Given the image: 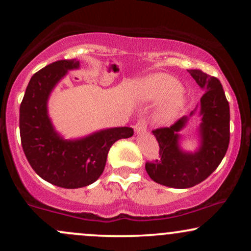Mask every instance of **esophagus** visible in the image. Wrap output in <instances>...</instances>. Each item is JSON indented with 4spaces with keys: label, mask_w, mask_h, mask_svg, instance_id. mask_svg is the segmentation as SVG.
I'll list each match as a JSON object with an SVG mask.
<instances>
[{
    "label": "esophagus",
    "mask_w": 251,
    "mask_h": 251,
    "mask_svg": "<svg viewBox=\"0 0 251 251\" xmlns=\"http://www.w3.org/2000/svg\"><path fill=\"white\" fill-rule=\"evenodd\" d=\"M146 128H147V125H146L145 120H139V121L137 122L135 126V131L137 133H143L146 131Z\"/></svg>",
    "instance_id": "1"
}]
</instances>
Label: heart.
Returning <instances> with one entry per match:
<instances>
[{"instance_id": "heart-1", "label": "heart", "mask_w": 251, "mask_h": 251, "mask_svg": "<svg viewBox=\"0 0 251 251\" xmlns=\"http://www.w3.org/2000/svg\"><path fill=\"white\" fill-rule=\"evenodd\" d=\"M181 85L176 78L164 73L149 75L138 81L133 88V95L142 101L155 102L166 100L157 109L155 121L159 125H168L177 118L185 105Z\"/></svg>"}]
</instances>
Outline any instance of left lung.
I'll list each match as a JSON object with an SVG mask.
<instances>
[{"mask_svg": "<svg viewBox=\"0 0 251 251\" xmlns=\"http://www.w3.org/2000/svg\"><path fill=\"white\" fill-rule=\"evenodd\" d=\"M204 94L192 116L199 111L201 123L198 128L200 145L194 153L181 150V131L187 116L178 120L169 128L153 130L159 143L161 159L149 161L145 169L157 184L173 188H188L200 184L217 169L229 144V105L217 77L200 70H188Z\"/></svg>", "mask_w": 251, "mask_h": 251, "instance_id": "1", "label": "left lung"}]
</instances>
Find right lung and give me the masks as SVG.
<instances>
[{"label": "right lung", "instance_id": "add662e5", "mask_svg": "<svg viewBox=\"0 0 251 251\" xmlns=\"http://www.w3.org/2000/svg\"><path fill=\"white\" fill-rule=\"evenodd\" d=\"M78 68L80 61L71 59L40 70L30 78L19 111L20 138L30 167L42 179L63 188L95 183L113 144L133 135L129 126L102 129L76 139H65L56 131L48 114V100L58 82Z\"/></svg>", "mask_w": 251, "mask_h": 251}]
</instances>
